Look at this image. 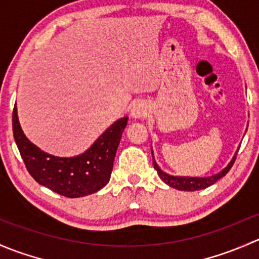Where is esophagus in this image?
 Wrapping results in <instances>:
<instances>
[{"label":"esophagus","instance_id":"obj_1","mask_svg":"<svg viewBox=\"0 0 259 259\" xmlns=\"http://www.w3.org/2000/svg\"><path fill=\"white\" fill-rule=\"evenodd\" d=\"M131 114L135 118H142V117H145L147 114V107L143 103H136L132 107V110H131Z\"/></svg>","mask_w":259,"mask_h":259}]
</instances>
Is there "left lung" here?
I'll list each match as a JSON object with an SVG mask.
<instances>
[{"label": "left lung", "mask_w": 259, "mask_h": 259, "mask_svg": "<svg viewBox=\"0 0 259 259\" xmlns=\"http://www.w3.org/2000/svg\"><path fill=\"white\" fill-rule=\"evenodd\" d=\"M237 153H238V152H236V154H234V157L232 158V161L229 162L228 166L226 167L225 169H222L220 173H217V175L210 176V177H204V178L173 177V176L167 175V173H164L163 170L159 169V167L157 166V163L154 162V159H153V166H154V169H156L157 173H158L159 178H161V180L163 181L166 185H168L169 187L180 189V191H199V189L209 187V186H212L213 183L217 182L218 180H221L222 177H225V176L229 172V169L232 168V166H233L234 161H236Z\"/></svg>", "instance_id": "left-lung-1"}]
</instances>
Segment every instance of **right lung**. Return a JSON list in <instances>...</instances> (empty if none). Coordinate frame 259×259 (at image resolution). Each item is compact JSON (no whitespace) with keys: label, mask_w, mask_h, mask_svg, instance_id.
Returning <instances> with one entry per match:
<instances>
[{"label":"right lung","mask_w":259,"mask_h":259,"mask_svg":"<svg viewBox=\"0 0 259 259\" xmlns=\"http://www.w3.org/2000/svg\"><path fill=\"white\" fill-rule=\"evenodd\" d=\"M127 119L123 117L114 122L89 151L72 158L51 156L32 145L18 123L16 105L12 112V130L26 168L34 181L61 196L77 198L95 193L108 183Z\"/></svg>","instance_id":"obj_1"}]
</instances>
